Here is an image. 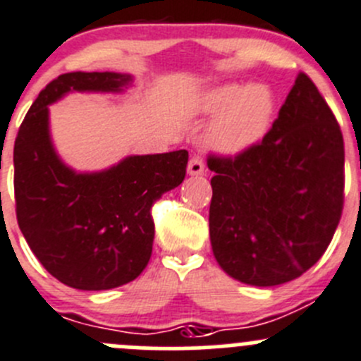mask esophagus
Returning <instances> with one entry per match:
<instances>
[{"label": "esophagus", "instance_id": "esophagus-1", "mask_svg": "<svg viewBox=\"0 0 361 361\" xmlns=\"http://www.w3.org/2000/svg\"><path fill=\"white\" fill-rule=\"evenodd\" d=\"M205 166H203V161L200 158H191L188 163V173L189 176L196 177V176H202Z\"/></svg>", "mask_w": 361, "mask_h": 361}]
</instances>
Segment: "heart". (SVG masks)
<instances>
[{"instance_id":"obj_1","label":"heart","mask_w":361,"mask_h":361,"mask_svg":"<svg viewBox=\"0 0 361 361\" xmlns=\"http://www.w3.org/2000/svg\"><path fill=\"white\" fill-rule=\"evenodd\" d=\"M198 116L214 117L205 135L207 145L223 156H240L263 142L272 128L276 99L259 84H221L192 99Z\"/></svg>"}]
</instances>
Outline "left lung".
<instances>
[{"label":"left lung","instance_id":"left-lung-1","mask_svg":"<svg viewBox=\"0 0 361 361\" xmlns=\"http://www.w3.org/2000/svg\"><path fill=\"white\" fill-rule=\"evenodd\" d=\"M209 230L221 269L251 286L300 277L323 256L344 202V140L330 106L300 73L263 142L210 158Z\"/></svg>","mask_w":361,"mask_h":361}]
</instances>
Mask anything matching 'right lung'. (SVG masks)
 Instances as JSON below:
<instances>
[{"label":"right lung","mask_w":361,"mask_h":361,"mask_svg":"<svg viewBox=\"0 0 361 361\" xmlns=\"http://www.w3.org/2000/svg\"><path fill=\"white\" fill-rule=\"evenodd\" d=\"M133 75L70 71L38 94L13 145L19 228L38 262L66 286L103 291L137 279L154 240L152 203L185 176L188 151L131 154L78 172L61 159L49 106L70 92L123 94Z\"/></svg>","instance_id":"1"}]
</instances>
